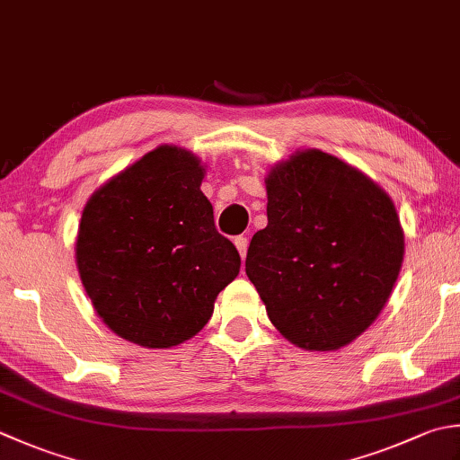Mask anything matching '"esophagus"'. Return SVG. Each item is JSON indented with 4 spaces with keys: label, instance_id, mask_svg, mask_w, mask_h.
<instances>
[{
    "label": "esophagus",
    "instance_id": "34e87169",
    "mask_svg": "<svg viewBox=\"0 0 460 460\" xmlns=\"http://www.w3.org/2000/svg\"><path fill=\"white\" fill-rule=\"evenodd\" d=\"M235 247H237V251H239L241 259L245 261V257H247V247H249V239H247V237H243V235L235 237Z\"/></svg>",
    "mask_w": 460,
    "mask_h": 460
}]
</instances>
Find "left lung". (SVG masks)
Returning <instances> with one entry per match:
<instances>
[{"label": "left lung", "instance_id": "obj_1", "mask_svg": "<svg viewBox=\"0 0 460 460\" xmlns=\"http://www.w3.org/2000/svg\"><path fill=\"white\" fill-rule=\"evenodd\" d=\"M267 227L245 271L293 345L335 350L373 325L397 281V209L361 171L319 149L296 151L265 179Z\"/></svg>", "mask_w": 460, "mask_h": 460}]
</instances>
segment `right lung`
Listing matches in <instances>:
<instances>
[{
	"instance_id": "obj_1",
	"label": "right lung",
	"mask_w": 460,
	"mask_h": 460,
	"mask_svg": "<svg viewBox=\"0 0 460 460\" xmlns=\"http://www.w3.org/2000/svg\"><path fill=\"white\" fill-rule=\"evenodd\" d=\"M203 175L193 153L161 146L99 187L81 215V283L105 325L135 345L169 349L197 335L239 275Z\"/></svg>"
}]
</instances>
